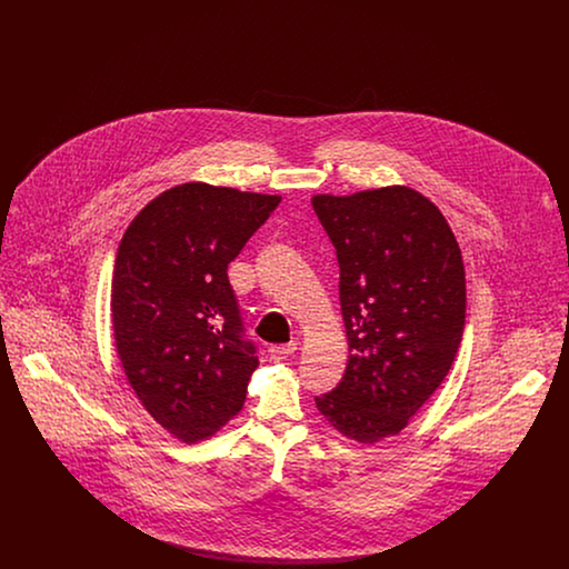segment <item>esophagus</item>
<instances>
[{"mask_svg":"<svg viewBox=\"0 0 569 569\" xmlns=\"http://www.w3.org/2000/svg\"><path fill=\"white\" fill-rule=\"evenodd\" d=\"M297 352V343H288V346H271L269 348V356L272 360H286L292 353Z\"/></svg>","mask_w":569,"mask_h":569,"instance_id":"esophagus-1","label":"esophagus"}]
</instances>
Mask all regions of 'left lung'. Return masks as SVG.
<instances>
[{
	"label": "left lung",
	"mask_w": 569,
	"mask_h": 569,
	"mask_svg": "<svg viewBox=\"0 0 569 569\" xmlns=\"http://www.w3.org/2000/svg\"><path fill=\"white\" fill-rule=\"evenodd\" d=\"M339 260L350 358L316 406L339 433L376 443L448 376L465 328L459 243L429 198L392 186L311 198Z\"/></svg>",
	"instance_id": "8db88e82"
}]
</instances>
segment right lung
I'll list each match as a JSON object with an SVG mask.
<instances>
[{
    "instance_id": "add662e5",
    "label": "right lung",
    "mask_w": 569,
    "mask_h": 569,
    "mask_svg": "<svg viewBox=\"0 0 569 569\" xmlns=\"http://www.w3.org/2000/svg\"><path fill=\"white\" fill-rule=\"evenodd\" d=\"M279 196L183 183L128 226L112 271L114 346L142 407L196 443L244 403L258 367L228 264L271 217Z\"/></svg>"
}]
</instances>
